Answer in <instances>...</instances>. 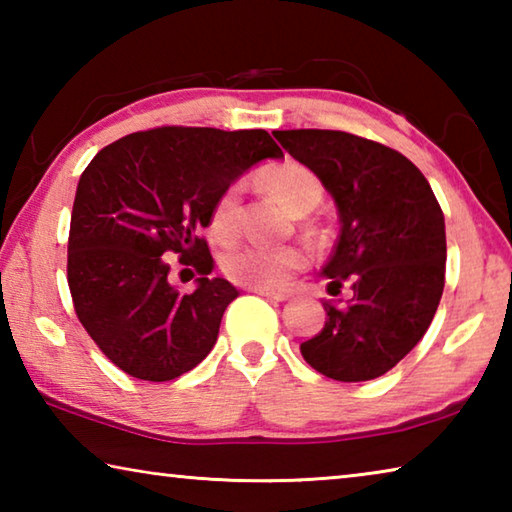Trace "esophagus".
<instances>
[{
  "instance_id": "esophagus-1",
  "label": "esophagus",
  "mask_w": 512,
  "mask_h": 512,
  "mask_svg": "<svg viewBox=\"0 0 512 512\" xmlns=\"http://www.w3.org/2000/svg\"><path fill=\"white\" fill-rule=\"evenodd\" d=\"M255 293H259V296H264V298H268V300H275V302H284V300L291 298V291H284V289H280V291H273V289H255Z\"/></svg>"
}]
</instances>
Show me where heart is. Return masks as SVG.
<instances>
[{
    "label": "heart",
    "mask_w": 512,
    "mask_h": 512,
    "mask_svg": "<svg viewBox=\"0 0 512 512\" xmlns=\"http://www.w3.org/2000/svg\"><path fill=\"white\" fill-rule=\"evenodd\" d=\"M268 189L296 214H309L323 201V183L314 171L300 162H282L262 173ZM241 185L232 183L214 198L210 210V230L219 241H232L239 232ZM309 255L300 246L248 244L223 257V271L235 284L248 289H275L291 280V275L307 266Z\"/></svg>",
    "instance_id": "1"
}]
</instances>
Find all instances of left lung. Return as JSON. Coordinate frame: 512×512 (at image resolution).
<instances>
[{
  "label": "left lung",
  "instance_id": "1",
  "mask_svg": "<svg viewBox=\"0 0 512 512\" xmlns=\"http://www.w3.org/2000/svg\"><path fill=\"white\" fill-rule=\"evenodd\" d=\"M275 140L332 194L341 235L323 273L345 305L323 302L325 327L300 345L311 368L368 381L397 366L427 332L445 287V216L415 164L343 131H275Z\"/></svg>",
  "mask_w": 512,
  "mask_h": 512
}]
</instances>
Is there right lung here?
<instances>
[{"label": "right lung", "instance_id": "obj_1", "mask_svg": "<svg viewBox=\"0 0 512 512\" xmlns=\"http://www.w3.org/2000/svg\"><path fill=\"white\" fill-rule=\"evenodd\" d=\"M266 158H282V149L262 128L160 126L108 144L81 173L69 293L85 332L126 375L176 379L214 348L239 291L210 277L214 259L201 230L214 198ZM169 254L197 268L192 294L168 284Z\"/></svg>", "mask_w": 512, "mask_h": 512}]
</instances>
